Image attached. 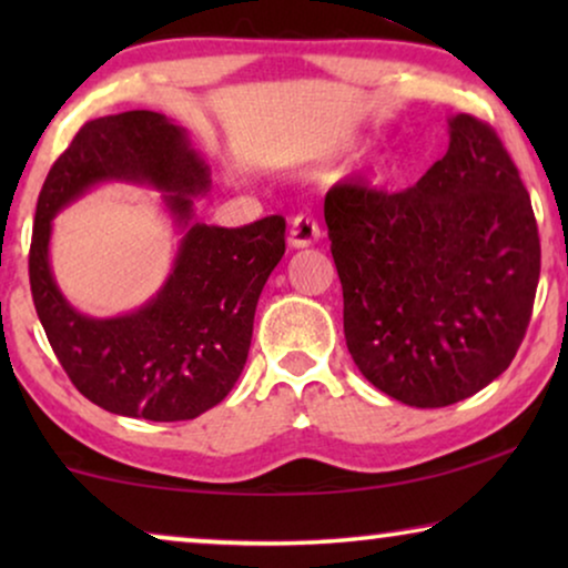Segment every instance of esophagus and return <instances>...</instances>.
I'll return each mask as SVG.
<instances>
[{"label":"esophagus","instance_id":"1","mask_svg":"<svg viewBox=\"0 0 568 568\" xmlns=\"http://www.w3.org/2000/svg\"><path fill=\"white\" fill-rule=\"evenodd\" d=\"M317 237H321V227H317V222L313 220V216H307V214L294 216V222L290 227V237H286L292 247H307V245H313Z\"/></svg>","mask_w":568,"mask_h":568}]
</instances>
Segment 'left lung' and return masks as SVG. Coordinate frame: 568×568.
Masks as SVG:
<instances>
[{
	"label": "left lung",
	"mask_w": 568,
	"mask_h": 568,
	"mask_svg": "<svg viewBox=\"0 0 568 568\" xmlns=\"http://www.w3.org/2000/svg\"><path fill=\"white\" fill-rule=\"evenodd\" d=\"M348 354L416 408L470 398L515 359L540 278L530 196L501 139L449 119V146L408 191L325 193Z\"/></svg>",
	"instance_id": "left-lung-1"
}]
</instances>
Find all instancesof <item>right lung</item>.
Wrapping results in <instances>:
<instances>
[{"label":"right lung","instance_id":"obj_1","mask_svg":"<svg viewBox=\"0 0 568 568\" xmlns=\"http://www.w3.org/2000/svg\"><path fill=\"white\" fill-rule=\"evenodd\" d=\"M105 180L165 190L184 240L174 274L146 306L98 322L58 292L48 240L52 216ZM209 183L189 131L154 111L88 121L45 175L28 258L36 313L72 385L111 414L189 422L227 398L245 367L255 305L286 251V222L278 214L245 227L196 222L193 196Z\"/></svg>","mask_w":568,"mask_h":568}]
</instances>
